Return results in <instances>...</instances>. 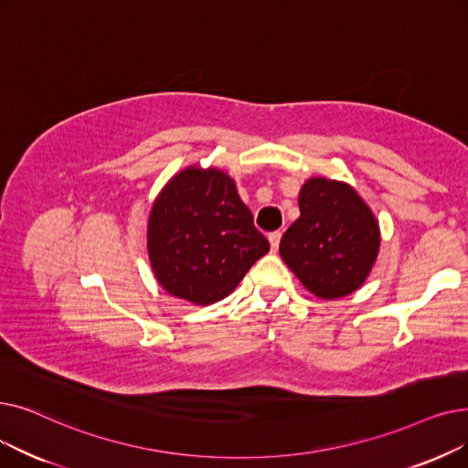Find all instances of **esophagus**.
<instances>
[{"label": "esophagus", "instance_id": "1", "mask_svg": "<svg viewBox=\"0 0 468 468\" xmlns=\"http://www.w3.org/2000/svg\"><path fill=\"white\" fill-rule=\"evenodd\" d=\"M270 245H271V250L275 252L277 249H279V240H281V231H273V233H270Z\"/></svg>", "mask_w": 468, "mask_h": 468}]
</instances>
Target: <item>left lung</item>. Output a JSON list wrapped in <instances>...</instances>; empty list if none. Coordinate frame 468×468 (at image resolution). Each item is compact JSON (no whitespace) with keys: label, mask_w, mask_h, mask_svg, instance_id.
<instances>
[{"label":"left lung","mask_w":468,"mask_h":468,"mask_svg":"<svg viewBox=\"0 0 468 468\" xmlns=\"http://www.w3.org/2000/svg\"><path fill=\"white\" fill-rule=\"evenodd\" d=\"M300 218L284 231L279 252L312 294L336 300L357 291L375 266L378 221L354 187L312 177L298 195Z\"/></svg>","instance_id":"8db88e82"}]
</instances>
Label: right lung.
<instances>
[{"label":"right lung","mask_w":468,"mask_h":468,"mask_svg":"<svg viewBox=\"0 0 468 468\" xmlns=\"http://www.w3.org/2000/svg\"><path fill=\"white\" fill-rule=\"evenodd\" d=\"M147 252L162 289L208 306L235 291L270 242L226 172L189 166L154 198Z\"/></svg>","instance_id":"obj_1"}]
</instances>
